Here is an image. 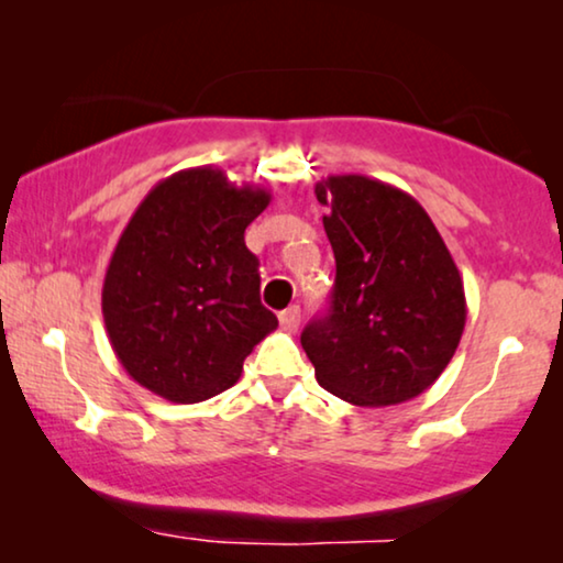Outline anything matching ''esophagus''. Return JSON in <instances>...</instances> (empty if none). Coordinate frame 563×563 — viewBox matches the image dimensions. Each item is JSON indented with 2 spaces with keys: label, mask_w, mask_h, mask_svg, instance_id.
<instances>
[{
  "label": "esophagus",
  "mask_w": 563,
  "mask_h": 563,
  "mask_svg": "<svg viewBox=\"0 0 563 563\" xmlns=\"http://www.w3.org/2000/svg\"><path fill=\"white\" fill-rule=\"evenodd\" d=\"M299 318H302V312H299L297 305H291L284 312H279V322L287 333H295V330L299 328Z\"/></svg>",
  "instance_id": "34e87169"
}]
</instances>
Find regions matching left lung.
Returning a JSON list of instances; mask_svg holds the SVG:
<instances>
[{
  "label": "left lung",
  "mask_w": 563,
  "mask_h": 563,
  "mask_svg": "<svg viewBox=\"0 0 563 563\" xmlns=\"http://www.w3.org/2000/svg\"><path fill=\"white\" fill-rule=\"evenodd\" d=\"M335 256L325 318L302 330L320 387L356 407L418 397L443 374L466 325L464 282L407 191L361 174L314 184Z\"/></svg>",
  "instance_id": "1"
}]
</instances>
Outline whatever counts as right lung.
Listing matches in <instances>:
<instances>
[{
	"mask_svg": "<svg viewBox=\"0 0 563 563\" xmlns=\"http://www.w3.org/2000/svg\"><path fill=\"white\" fill-rule=\"evenodd\" d=\"M268 202V189L197 166L137 205L102 284L107 335L133 382L191 405L241 379L245 356L279 325L243 238Z\"/></svg>",
	"mask_w": 563,
	"mask_h": 563,
	"instance_id": "right-lung-1",
	"label": "right lung"
}]
</instances>
